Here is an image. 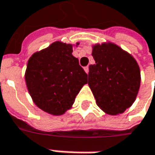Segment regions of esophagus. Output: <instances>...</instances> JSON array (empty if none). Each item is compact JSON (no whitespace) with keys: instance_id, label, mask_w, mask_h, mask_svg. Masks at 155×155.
Masks as SVG:
<instances>
[{"instance_id":"esophagus-1","label":"esophagus","mask_w":155,"mask_h":155,"mask_svg":"<svg viewBox=\"0 0 155 155\" xmlns=\"http://www.w3.org/2000/svg\"><path fill=\"white\" fill-rule=\"evenodd\" d=\"M84 70H85V72L87 73V74H88V72H89V67H88V66L85 67L84 68Z\"/></svg>"}]
</instances>
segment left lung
<instances>
[{
  "label": "left lung",
  "instance_id": "1",
  "mask_svg": "<svg viewBox=\"0 0 155 155\" xmlns=\"http://www.w3.org/2000/svg\"><path fill=\"white\" fill-rule=\"evenodd\" d=\"M95 64L89 66L88 85L105 113H123L135 102L141 72L135 58L112 43L93 46Z\"/></svg>",
  "mask_w": 155,
  "mask_h": 155
}]
</instances>
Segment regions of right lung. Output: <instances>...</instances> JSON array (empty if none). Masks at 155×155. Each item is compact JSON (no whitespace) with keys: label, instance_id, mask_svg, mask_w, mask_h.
Instances as JSON below:
<instances>
[{"label":"right lung","instance_id":"right-lung-1","mask_svg":"<svg viewBox=\"0 0 155 155\" xmlns=\"http://www.w3.org/2000/svg\"><path fill=\"white\" fill-rule=\"evenodd\" d=\"M72 52V45L57 41L28 60L25 74L28 92L35 104L47 113H65L87 82V73Z\"/></svg>","mask_w":155,"mask_h":155}]
</instances>
